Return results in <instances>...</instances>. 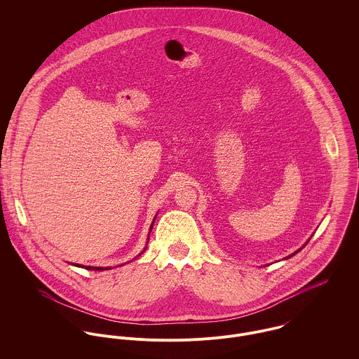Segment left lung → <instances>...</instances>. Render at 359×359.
Instances as JSON below:
<instances>
[{
	"label": "left lung",
	"instance_id": "obj_1",
	"mask_svg": "<svg viewBox=\"0 0 359 359\" xmlns=\"http://www.w3.org/2000/svg\"><path fill=\"white\" fill-rule=\"evenodd\" d=\"M309 239H311V238H309ZM309 239H308L307 242H306V245H307L308 242H309ZM306 245H304V246H303V248H306ZM303 248H300V249H299V250H297V252H294V253H293V255H290V256L286 257V259H287V258H290V257L294 256V255H297V253H299V252H302V250H303Z\"/></svg>",
	"mask_w": 359,
	"mask_h": 359
}]
</instances>
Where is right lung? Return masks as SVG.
Wrapping results in <instances>:
<instances>
[{"mask_svg":"<svg viewBox=\"0 0 359 359\" xmlns=\"http://www.w3.org/2000/svg\"><path fill=\"white\" fill-rule=\"evenodd\" d=\"M156 217H157V214L154 215V221H152V225H151V228H149V233H148V241H149V235H151V231H152V228H154V219H156ZM148 243V242H147ZM147 250V246H145V249L138 255V257L141 256L144 252ZM137 258V257H135ZM72 265H74V266H81V268H86V269H90V271H103V269H111L110 266H91V265H80V264H73L72 262ZM123 265V264H121Z\"/></svg>","mask_w":359,"mask_h":359,"instance_id":"right-lung-1","label":"right lung"}]
</instances>
